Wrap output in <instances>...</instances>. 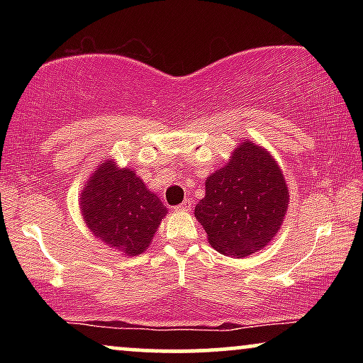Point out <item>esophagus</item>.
Listing matches in <instances>:
<instances>
[{"instance_id":"obj_1","label":"esophagus","mask_w":363,"mask_h":363,"mask_svg":"<svg viewBox=\"0 0 363 363\" xmlns=\"http://www.w3.org/2000/svg\"><path fill=\"white\" fill-rule=\"evenodd\" d=\"M190 208H191V201H190V198H186L185 201L175 206V211H188V210H190Z\"/></svg>"}]
</instances>
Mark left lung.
<instances>
[{
  "label": "left lung",
  "instance_id": "8db88e82",
  "mask_svg": "<svg viewBox=\"0 0 363 363\" xmlns=\"http://www.w3.org/2000/svg\"><path fill=\"white\" fill-rule=\"evenodd\" d=\"M195 218L218 252L246 257L267 246L284 221L289 191L281 167L250 140L236 147L225 167L205 182Z\"/></svg>",
  "mask_w": 363,
  "mask_h": 363
}]
</instances>
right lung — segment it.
<instances>
[{"mask_svg":"<svg viewBox=\"0 0 363 363\" xmlns=\"http://www.w3.org/2000/svg\"><path fill=\"white\" fill-rule=\"evenodd\" d=\"M79 205L92 235L125 256L147 250L168 211L132 168H117L113 160L92 173Z\"/></svg>","mask_w":363,"mask_h":363,"instance_id":"obj_1","label":"right lung"}]
</instances>
